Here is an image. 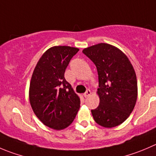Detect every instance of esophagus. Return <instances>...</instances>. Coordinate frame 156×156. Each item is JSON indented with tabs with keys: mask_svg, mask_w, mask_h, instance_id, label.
<instances>
[{
	"mask_svg": "<svg viewBox=\"0 0 156 156\" xmlns=\"http://www.w3.org/2000/svg\"><path fill=\"white\" fill-rule=\"evenodd\" d=\"M90 94H91V92H90V90H89V89H87V90H86L85 93L84 94V98H87V97L90 96Z\"/></svg>",
	"mask_w": 156,
	"mask_h": 156,
	"instance_id": "esophagus-1",
	"label": "esophagus"
}]
</instances>
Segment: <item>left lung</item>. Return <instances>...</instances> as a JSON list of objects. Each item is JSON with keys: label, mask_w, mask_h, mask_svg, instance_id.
Instances as JSON below:
<instances>
[{"label": "left lung", "mask_w": 156, "mask_h": 156, "mask_svg": "<svg viewBox=\"0 0 156 156\" xmlns=\"http://www.w3.org/2000/svg\"><path fill=\"white\" fill-rule=\"evenodd\" d=\"M96 66L100 104L91 110L94 120L100 126H119L133 110L138 95L135 70L126 55L118 48L99 43L83 49Z\"/></svg>", "instance_id": "8db88e82"}]
</instances>
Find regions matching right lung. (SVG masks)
Masks as SVG:
<instances>
[{"label": "right lung", "instance_id": "add662e5", "mask_svg": "<svg viewBox=\"0 0 156 156\" xmlns=\"http://www.w3.org/2000/svg\"><path fill=\"white\" fill-rule=\"evenodd\" d=\"M78 51L66 46L49 48L32 75L29 90L32 109L43 124L55 130L68 127L79 110V97L64 77L69 62Z\"/></svg>", "mask_w": 156, "mask_h": 156}]
</instances>
